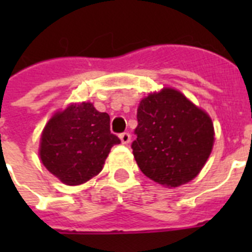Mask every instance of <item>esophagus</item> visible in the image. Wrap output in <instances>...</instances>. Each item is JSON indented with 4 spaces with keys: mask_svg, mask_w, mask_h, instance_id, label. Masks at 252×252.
<instances>
[{
    "mask_svg": "<svg viewBox=\"0 0 252 252\" xmlns=\"http://www.w3.org/2000/svg\"><path fill=\"white\" fill-rule=\"evenodd\" d=\"M120 139H121L122 144H125V145H126V144H128V142H130L131 135L128 132H122L121 135H120Z\"/></svg>",
    "mask_w": 252,
    "mask_h": 252,
    "instance_id": "1",
    "label": "esophagus"
}]
</instances>
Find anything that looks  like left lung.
Here are the masks:
<instances>
[{
    "mask_svg": "<svg viewBox=\"0 0 252 252\" xmlns=\"http://www.w3.org/2000/svg\"><path fill=\"white\" fill-rule=\"evenodd\" d=\"M135 135L131 148L139 168L146 177L168 188L195 178L215 140L209 116L171 88L140 102Z\"/></svg>",
    "mask_w": 252,
    "mask_h": 252,
    "instance_id": "obj_1",
    "label": "left lung"
}]
</instances>
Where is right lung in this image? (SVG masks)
I'll list each match as a JSON object with an SVG mask.
<instances>
[{"mask_svg": "<svg viewBox=\"0 0 252 252\" xmlns=\"http://www.w3.org/2000/svg\"><path fill=\"white\" fill-rule=\"evenodd\" d=\"M121 140L111 133L110 116L92 103L69 106L55 113L41 135L40 159L68 186H79L102 170L111 148Z\"/></svg>", "mask_w": 252, "mask_h": 252, "instance_id": "1", "label": "right lung"}]
</instances>
